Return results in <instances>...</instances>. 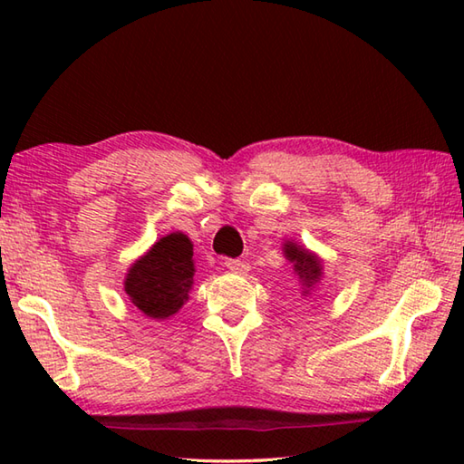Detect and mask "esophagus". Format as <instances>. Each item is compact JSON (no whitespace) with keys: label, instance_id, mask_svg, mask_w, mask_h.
Instances as JSON below:
<instances>
[{"label":"esophagus","instance_id":"esophagus-1","mask_svg":"<svg viewBox=\"0 0 464 464\" xmlns=\"http://www.w3.org/2000/svg\"><path fill=\"white\" fill-rule=\"evenodd\" d=\"M225 267L233 271V273H247L249 271V263H245L241 259H227Z\"/></svg>","mask_w":464,"mask_h":464}]
</instances>
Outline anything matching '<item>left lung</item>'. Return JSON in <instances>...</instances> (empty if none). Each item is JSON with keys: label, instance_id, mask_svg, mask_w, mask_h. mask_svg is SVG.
<instances>
[{"label": "left lung", "instance_id": "obj_1", "mask_svg": "<svg viewBox=\"0 0 464 464\" xmlns=\"http://www.w3.org/2000/svg\"><path fill=\"white\" fill-rule=\"evenodd\" d=\"M285 255H287L289 261L295 263L293 265L295 273L299 275V279L304 285V289L313 287V285L319 281V277H321V261L314 257L313 253L304 251V249L297 247V245H293V243H287V245H285ZM303 293H307V291H303Z\"/></svg>", "mask_w": 464, "mask_h": 464}]
</instances>
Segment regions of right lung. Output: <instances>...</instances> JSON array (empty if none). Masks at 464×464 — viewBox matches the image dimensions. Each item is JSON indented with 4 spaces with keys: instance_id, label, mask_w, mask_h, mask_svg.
Returning <instances> with one entry per match:
<instances>
[{
    "instance_id": "add662e5",
    "label": "right lung",
    "mask_w": 464,
    "mask_h": 464,
    "mask_svg": "<svg viewBox=\"0 0 464 464\" xmlns=\"http://www.w3.org/2000/svg\"><path fill=\"white\" fill-rule=\"evenodd\" d=\"M193 245L183 233L157 241L127 273L125 291L147 317L165 319L183 307L193 285Z\"/></svg>"
}]
</instances>
